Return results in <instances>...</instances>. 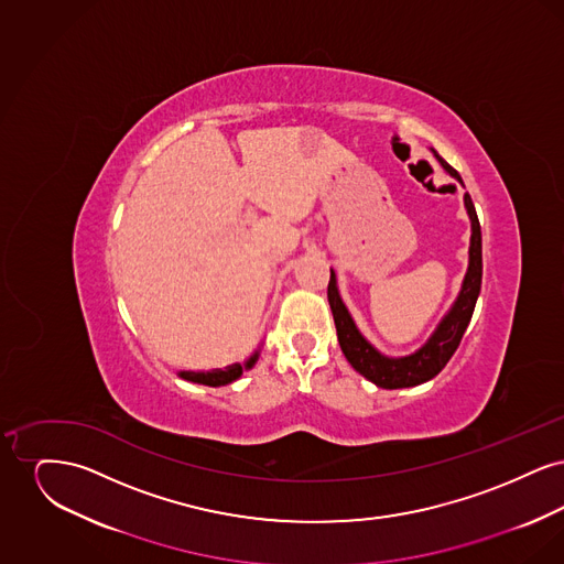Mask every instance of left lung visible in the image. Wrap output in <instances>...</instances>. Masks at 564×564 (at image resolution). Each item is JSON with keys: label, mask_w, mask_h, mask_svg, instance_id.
Listing matches in <instances>:
<instances>
[{"label": "left lung", "mask_w": 564, "mask_h": 564, "mask_svg": "<svg viewBox=\"0 0 564 564\" xmlns=\"http://www.w3.org/2000/svg\"><path fill=\"white\" fill-rule=\"evenodd\" d=\"M431 152L442 164V169L463 186V180L455 169L444 159H440V154L435 150H431ZM463 203H465V209H467L469 221H471L467 272L463 276L460 290H458L453 306L448 308V313L442 317V322L437 323V327L433 329L427 343L410 355L389 357L376 349L375 345L359 332V327L350 317L347 304L343 302L340 292H338L336 272L329 269L332 276H329V285H327V300L332 306L340 349L345 352L350 366L380 389L416 387V384L427 382L433 376L440 375L444 370V366L448 364V359L455 355L456 347H458L467 325L471 322L480 288H482V232H480L476 207L467 192L463 194Z\"/></svg>", "instance_id": "left-lung-1"}]
</instances>
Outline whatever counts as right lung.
<instances>
[{"label": "right lung", "instance_id": "add662e5", "mask_svg": "<svg viewBox=\"0 0 564 564\" xmlns=\"http://www.w3.org/2000/svg\"><path fill=\"white\" fill-rule=\"evenodd\" d=\"M260 357V349L256 350L245 364H232V366H226L224 370L217 368V370H209V372H192V370H182L177 372L180 378L188 380V382H196V384H207V387H224V384H230L235 382L237 378H241L245 370H251L256 366Z\"/></svg>", "mask_w": 564, "mask_h": 564}]
</instances>
